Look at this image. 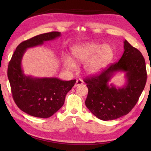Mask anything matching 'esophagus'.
<instances>
[{"instance_id": "1", "label": "esophagus", "mask_w": 151, "mask_h": 151, "mask_svg": "<svg viewBox=\"0 0 151 151\" xmlns=\"http://www.w3.org/2000/svg\"><path fill=\"white\" fill-rule=\"evenodd\" d=\"M83 81H82V80H81V79H78V80H76V83H75V86H79V85H83Z\"/></svg>"}]
</instances>
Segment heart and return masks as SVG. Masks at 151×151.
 I'll list each match as a JSON object with an SVG mask.
<instances>
[{
    "mask_svg": "<svg viewBox=\"0 0 151 151\" xmlns=\"http://www.w3.org/2000/svg\"><path fill=\"white\" fill-rule=\"evenodd\" d=\"M71 55L76 63H83V70L86 75H95L111 62L114 57V49L109 44L86 42L75 45L71 48ZM70 57L63 58L64 67L73 70L76 65Z\"/></svg>",
    "mask_w": 151,
    "mask_h": 151,
    "instance_id": "heart-1",
    "label": "heart"
}]
</instances>
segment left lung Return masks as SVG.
<instances>
[{"instance_id": "left-lung-1", "label": "left lung", "mask_w": 151, "mask_h": 151, "mask_svg": "<svg viewBox=\"0 0 151 151\" xmlns=\"http://www.w3.org/2000/svg\"><path fill=\"white\" fill-rule=\"evenodd\" d=\"M121 59L112 64L100 75L85 80L88 89L85 104L102 121H111L126 115L133 109L146 85L147 70L141 52L124 41ZM124 72L126 83L121 88L109 84L117 72Z\"/></svg>"}]
</instances>
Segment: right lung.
<instances>
[{"label": "right lung", "mask_w": 151, "mask_h": 151, "mask_svg": "<svg viewBox=\"0 0 151 151\" xmlns=\"http://www.w3.org/2000/svg\"><path fill=\"white\" fill-rule=\"evenodd\" d=\"M60 32L36 36L18 46L9 62L8 78L12 97L18 107L24 112L39 118H48L63 106L66 94L76 80L63 81L56 77H33L26 75L22 60L27 49L40 46L60 37Z\"/></svg>", "instance_id": "obj_1"}]
</instances>
